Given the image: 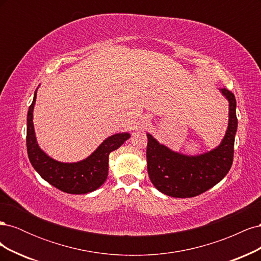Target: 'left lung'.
<instances>
[{
	"instance_id": "1",
	"label": "left lung",
	"mask_w": 261,
	"mask_h": 261,
	"mask_svg": "<svg viewBox=\"0 0 261 261\" xmlns=\"http://www.w3.org/2000/svg\"><path fill=\"white\" fill-rule=\"evenodd\" d=\"M228 100V126L225 136L216 148L199 155H185L160 145L147 134V168L149 178L161 193L191 198L217 185L230 171L234 156V140L238 130L236 100L233 92L220 89Z\"/></svg>"
}]
</instances>
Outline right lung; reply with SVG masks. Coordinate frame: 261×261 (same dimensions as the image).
<instances>
[{
    "mask_svg": "<svg viewBox=\"0 0 261 261\" xmlns=\"http://www.w3.org/2000/svg\"><path fill=\"white\" fill-rule=\"evenodd\" d=\"M37 90L27 115V152L30 163L44 180L67 194H87L96 191L105 183L109 173V154L120 148L130 135L115 134L108 137L87 159L75 163H63L45 154L37 144L33 112Z\"/></svg>",
    "mask_w": 261,
    "mask_h": 261,
    "instance_id": "right-lung-1",
    "label": "right lung"
}]
</instances>
